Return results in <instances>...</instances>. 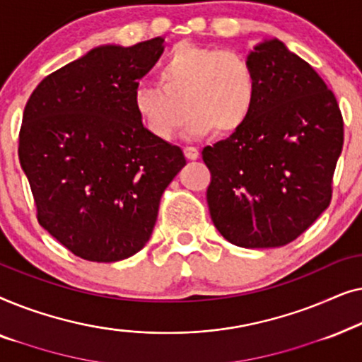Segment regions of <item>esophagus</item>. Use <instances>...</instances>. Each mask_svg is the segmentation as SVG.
I'll return each instance as SVG.
<instances>
[{
    "label": "esophagus",
    "mask_w": 362,
    "mask_h": 362,
    "mask_svg": "<svg viewBox=\"0 0 362 362\" xmlns=\"http://www.w3.org/2000/svg\"><path fill=\"white\" fill-rule=\"evenodd\" d=\"M185 156L187 160H197L199 158V150L194 146H185Z\"/></svg>",
    "instance_id": "34e87169"
}]
</instances>
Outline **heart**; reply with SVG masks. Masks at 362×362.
I'll return each instance as SVG.
<instances>
[{"instance_id": "b5f03b06", "label": "heart", "mask_w": 362, "mask_h": 362, "mask_svg": "<svg viewBox=\"0 0 362 362\" xmlns=\"http://www.w3.org/2000/svg\"><path fill=\"white\" fill-rule=\"evenodd\" d=\"M158 78L160 86L135 87L132 103L143 127L161 141L175 138L186 112L191 138H204L214 130L234 135L254 112L257 77L239 52L182 42L173 49Z\"/></svg>"}]
</instances>
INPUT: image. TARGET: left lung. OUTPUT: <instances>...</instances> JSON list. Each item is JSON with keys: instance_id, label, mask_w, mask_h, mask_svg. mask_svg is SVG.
Returning a JSON list of instances; mask_svg holds the SVG:
<instances>
[{"instance_id": "obj_1", "label": "left lung", "mask_w": 362, "mask_h": 362, "mask_svg": "<svg viewBox=\"0 0 362 362\" xmlns=\"http://www.w3.org/2000/svg\"><path fill=\"white\" fill-rule=\"evenodd\" d=\"M247 61L254 112L240 132L202 150L206 197L226 240L269 249L290 244L329 206L344 123L323 78L279 39L257 44Z\"/></svg>"}]
</instances>
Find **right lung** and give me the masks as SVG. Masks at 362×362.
<instances>
[{"label": "right lung", "instance_id": "1", "mask_svg": "<svg viewBox=\"0 0 362 362\" xmlns=\"http://www.w3.org/2000/svg\"><path fill=\"white\" fill-rule=\"evenodd\" d=\"M165 39L98 46L49 74L24 107L19 163L37 221L74 255L117 262L150 240L161 196L186 158L133 110Z\"/></svg>", "mask_w": 362, "mask_h": 362}]
</instances>
